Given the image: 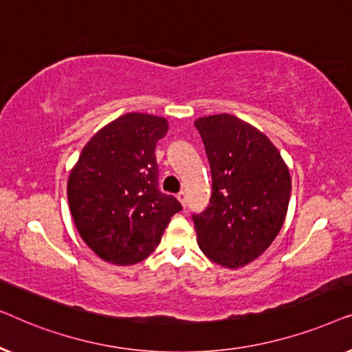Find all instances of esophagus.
Here are the masks:
<instances>
[{"mask_svg":"<svg viewBox=\"0 0 352 352\" xmlns=\"http://www.w3.org/2000/svg\"><path fill=\"white\" fill-rule=\"evenodd\" d=\"M177 200L181 201L182 206H186V204H187V194H186L184 190H181L179 194H177Z\"/></svg>","mask_w":352,"mask_h":352,"instance_id":"obj_1","label":"esophagus"}]
</instances>
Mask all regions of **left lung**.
<instances>
[{"label":"left lung","mask_w":352,"mask_h":352,"mask_svg":"<svg viewBox=\"0 0 352 352\" xmlns=\"http://www.w3.org/2000/svg\"><path fill=\"white\" fill-rule=\"evenodd\" d=\"M211 168L210 205L194 214L206 258L239 269L271 247L285 221L292 177L266 134L229 113L195 120Z\"/></svg>","instance_id":"left-lung-1"}]
</instances>
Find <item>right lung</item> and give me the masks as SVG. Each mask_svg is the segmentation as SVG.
<instances>
[{"label":"right lung","instance_id":"1","mask_svg":"<svg viewBox=\"0 0 352 352\" xmlns=\"http://www.w3.org/2000/svg\"><path fill=\"white\" fill-rule=\"evenodd\" d=\"M168 128L163 117L124 113L86 142L72 168L70 213L80 237L104 261L129 266L146 259L182 210L157 187L155 146Z\"/></svg>","mask_w":352,"mask_h":352}]
</instances>
